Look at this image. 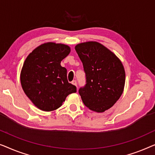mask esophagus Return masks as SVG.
<instances>
[{
    "label": "esophagus",
    "instance_id": "esophagus-1",
    "mask_svg": "<svg viewBox=\"0 0 155 155\" xmlns=\"http://www.w3.org/2000/svg\"><path fill=\"white\" fill-rule=\"evenodd\" d=\"M71 84H72L73 85H74V86H76L77 87V81H76V80L72 81V82H71Z\"/></svg>",
    "mask_w": 155,
    "mask_h": 155
}]
</instances>
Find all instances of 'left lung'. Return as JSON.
Masks as SVG:
<instances>
[{"mask_svg":"<svg viewBox=\"0 0 155 155\" xmlns=\"http://www.w3.org/2000/svg\"><path fill=\"white\" fill-rule=\"evenodd\" d=\"M86 73V84L78 93L87 107L101 113L112 107L121 97L125 85L123 64L114 53L96 41L75 46Z\"/></svg>","mask_w":155,"mask_h":155,"instance_id":"8db88e82","label":"left lung"}]
</instances>
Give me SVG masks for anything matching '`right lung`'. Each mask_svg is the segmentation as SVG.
Segmentation results:
<instances>
[{
  "label": "right lung",
  "instance_id": "add662e5",
  "mask_svg": "<svg viewBox=\"0 0 155 155\" xmlns=\"http://www.w3.org/2000/svg\"><path fill=\"white\" fill-rule=\"evenodd\" d=\"M69 45L48 42L36 47L27 57L20 73L24 92L39 110H55L67 95L77 92L68 82L67 69L60 63L70 53Z\"/></svg>",
  "mask_w": 155,
  "mask_h": 155
}]
</instances>
